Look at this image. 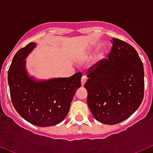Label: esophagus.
<instances>
[{
  "mask_svg": "<svg viewBox=\"0 0 153 153\" xmlns=\"http://www.w3.org/2000/svg\"><path fill=\"white\" fill-rule=\"evenodd\" d=\"M86 81V75H83L82 76V78H81V84H82V86H83V85L85 84Z\"/></svg>",
  "mask_w": 153,
  "mask_h": 153,
  "instance_id": "esophagus-1",
  "label": "esophagus"
}]
</instances>
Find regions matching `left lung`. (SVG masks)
Wrapping results in <instances>:
<instances>
[{
	"instance_id": "8db88e82",
	"label": "left lung",
	"mask_w": 153,
	"mask_h": 153,
	"mask_svg": "<svg viewBox=\"0 0 153 153\" xmlns=\"http://www.w3.org/2000/svg\"><path fill=\"white\" fill-rule=\"evenodd\" d=\"M108 59L87 72L84 87L93 117L114 125L129 118L140 107L144 97V69L136 50L128 43L113 38Z\"/></svg>"
}]
</instances>
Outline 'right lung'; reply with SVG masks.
<instances>
[{
  "label": "right lung",
  "instance_id": "obj_1",
  "mask_svg": "<svg viewBox=\"0 0 153 153\" xmlns=\"http://www.w3.org/2000/svg\"><path fill=\"white\" fill-rule=\"evenodd\" d=\"M36 45L31 42L13 56L7 76L10 97L16 111L30 123L53 126L68 114L76 90L81 86L82 74L48 80H36L29 76L25 59Z\"/></svg>",
  "mask_w": 153,
  "mask_h": 153
}]
</instances>
